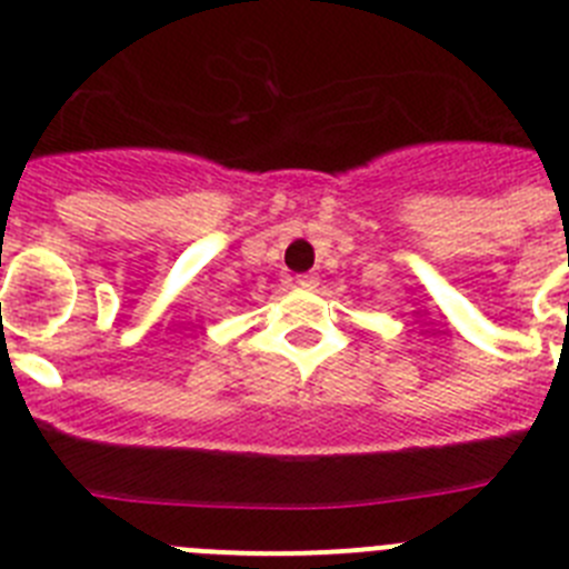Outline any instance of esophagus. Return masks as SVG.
Masks as SVG:
<instances>
[{
  "label": "esophagus",
  "instance_id": "esophagus-1",
  "mask_svg": "<svg viewBox=\"0 0 569 569\" xmlns=\"http://www.w3.org/2000/svg\"><path fill=\"white\" fill-rule=\"evenodd\" d=\"M296 281H299L301 288H316V284H319V276H316V273H301V276H296Z\"/></svg>",
  "mask_w": 569,
  "mask_h": 569
}]
</instances>
